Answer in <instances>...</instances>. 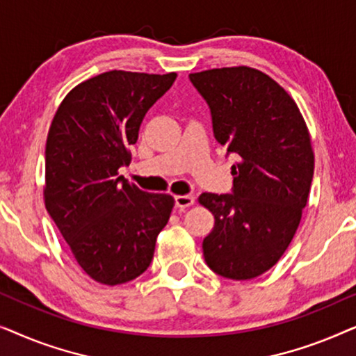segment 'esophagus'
<instances>
[{
	"instance_id": "obj_1",
	"label": "esophagus",
	"mask_w": 356,
	"mask_h": 356,
	"mask_svg": "<svg viewBox=\"0 0 356 356\" xmlns=\"http://www.w3.org/2000/svg\"><path fill=\"white\" fill-rule=\"evenodd\" d=\"M194 204V197L191 196V194H184V196H175V206H177L178 209H186L189 206H193Z\"/></svg>"
}]
</instances>
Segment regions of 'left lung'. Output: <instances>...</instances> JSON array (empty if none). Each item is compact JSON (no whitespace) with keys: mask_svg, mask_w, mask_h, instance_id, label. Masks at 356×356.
Wrapping results in <instances>:
<instances>
[{"mask_svg":"<svg viewBox=\"0 0 356 356\" xmlns=\"http://www.w3.org/2000/svg\"><path fill=\"white\" fill-rule=\"evenodd\" d=\"M207 102L216 139L240 157L230 194L197 201L216 223L202 251L216 274L250 280L277 264L300 225L314 173V154L295 100L248 66L189 74Z\"/></svg>","mask_w":356,"mask_h":356,"instance_id":"1","label":"left lung"}]
</instances>
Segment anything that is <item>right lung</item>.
<instances>
[{"instance_id":"1","label":"right lung","mask_w":356,"mask_h":356,"mask_svg":"<svg viewBox=\"0 0 356 356\" xmlns=\"http://www.w3.org/2000/svg\"><path fill=\"white\" fill-rule=\"evenodd\" d=\"M177 72L108 71L76 86L58 106L45 147V207L90 279L104 285L147 270L175 199L140 191L118 170L150 106Z\"/></svg>"}]
</instances>
